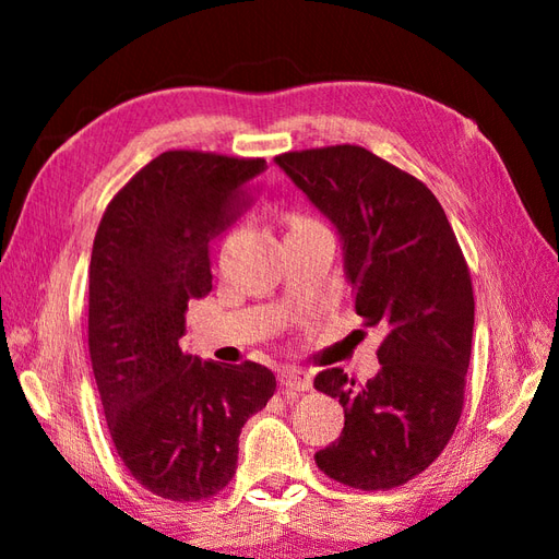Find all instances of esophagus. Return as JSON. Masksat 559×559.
I'll list each match as a JSON object with an SVG mask.
<instances>
[{
	"label": "esophagus",
	"mask_w": 559,
	"mask_h": 559,
	"mask_svg": "<svg viewBox=\"0 0 559 559\" xmlns=\"http://www.w3.org/2000/svg\"><path fill=\"white\" fill-rule=\"evenodd\" d=\"M278 381H281V385H283V389H286V391H310V389H312L310 373L302 371V369H296V367H286V369H283Z\"/></svg>",
	"instance_id": "34e87169"
}]
</instances>
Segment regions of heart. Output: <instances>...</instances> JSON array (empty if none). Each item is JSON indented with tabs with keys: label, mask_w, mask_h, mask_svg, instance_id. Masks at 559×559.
<instances>
[{
	"label": "heart",
	"mask_w": 559,
	"mask_h": 559,
	"mask_svg": "<svg viewBox=\"0 0 559 559\" xmlns=\"http://www.w3.org/2000/svg\"><path fill=\"white\" fill-rule=\"evenodd\" d=\"M300 222H306V219H296V225H300Z\"/></svg>",
	"instance_id": "b5f03b06"
}]
</instances>
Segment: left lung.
I'll return each instance as SVG.
<instances>
[{
	"label": "left lung",
	"mask_w": 559,
	"mask_h": 559,
	"mask_svg": "<svg viewBox=\"0 0 559 559\" xmlns=\"http://www.w3.org/2000/svg\"><path fill=\"white\" fill-rule=\"evenodd\" d=\"M276 166L337 229L354 308L385 330L367 385L342 369L314 377L344 408L342 435L314 462L354 489H393L430 466L460 423L474 334L469 269L438 198L371 151H293Z\"/></svg>",
	"instance_id": "obj_1"
}]
</instances>
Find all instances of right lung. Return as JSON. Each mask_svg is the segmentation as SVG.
Masks as SVG:
<instances>
[{"mask_svg":"<svg viewBox=\"0 0 559 559\" xmlns=\"http://www.w3.org/2000/svg\"><path fill=\"white\" fill-rule=\"evenodd\" d=\"M266 168L166 151L117 192L95 235L87 344L109 435L131 476L170 501L225 489L241 428L276 391L261 364L180 349L188 302L212 290L210 239Z\"/></svg>","mask_w":559,"mask_h":559,"instance_id":"add662e5","label":"right lung"}]
</instances>
